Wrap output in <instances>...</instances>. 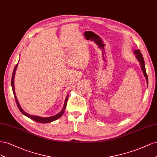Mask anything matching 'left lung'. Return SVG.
Wrapping results in <instances>:
<instances>
[{"label": "left lung", "instance_id": "obj_1", "mask_svg": "<svg viewBox=\"0 0 157 157\" xmlns=\"http://www.w3.org/2000/svg\"><path fill=\"white\" fill-rule=\"evenodd\" d=\"M134 53H135V55H136V58L137 59V60H139V62H140V64L141 66V69L143 70V74H144L145 77L146 78V80H147V82L148 83V76H147V74L146 73V70H145V62H144V59H143V57L141 52H140V50H136L134 51Z\"/></svg>", "mask_w": 157, "mask_h": 157}]
</instances>
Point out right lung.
Listing matches in <instances>:
<instances>
[{
    "instance_id": "add662e5",
    "label": "right lung",
    "mask_w": 157,
    "mask_h": 157,
    "mask_svg": "<svg viewBox=\"0 0 157 157\" xmlns=\"http://www.w3.org/2000/svg\"><path fill=\"white\" fill-rule=\"evenodd\" d=\"M18 64V63H17ZM17 64L16 65L15 68L14 69V71H13V73H12V79H11V85H12V91H13V93H14V98H15V101H16V102L17 104V107H18V109H20L21 113L24 114L25 116H26L27 117L29 118L30 119L33 120L34 121H35V122H39V123H43V124H45V123H48V122H53V121H55L57 119H59V118L61 117V116L63 114V113H64V110H65V109H66V106L67 105V102H68V96L66 97V100H65V102H64V107L63 109H62V110H61V112H60V113L59 114H57L55 116H51V117H47V118H42V117H39V116H32V115H30V114H28V113H25V112L21 109L20 105H19V102L18 101H17V98H16V94H15V91H14V75H15V71H16V68L17 66Z\"/></svg>"
}]
</instances>
